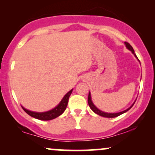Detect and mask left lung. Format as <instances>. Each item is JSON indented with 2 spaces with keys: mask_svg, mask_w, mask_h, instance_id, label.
Instances as JSON below:
<instances>
[{
  "mask_svg": "<svg viewBox=\"0 0 155 155\" xmlns=\"http://www.w3.org/2000/svg\"><path fill=\"white\" fill-rule=\"evenodd\" d=\"M124 44H125L126 47H127V49H129V50H130L131 51H132L133 54H134L135 57H136V58H137V59H138V58H137L136 54H135L134 49H133V48L132 47V46H131L130 44L129 43H127V42H124ZM87 101H88V104H89V106H90V108H91V109L92 110V111H93L94 112H95V114H97L100 115V116H101V117H107V118H114V117H117L120 116V115H121V114H122L125 113L126 111H128V110H130V109L131 108L133 107V105H134L135 102H136V101H135V102L133 103V104L132 105V106H130V107L127 108V109L124 110V111H123L118 112V113H106V112H104V111H101V110H99L98 108H97V107H96V106H95V105L93 104V103H92V100H91V94H90V92H89L88 100H87Z\"/></svg>",
  "mask_w": 155,
  "mask_h": 155,
  "instance_id": "8db88e82",
  "label": "left lung"
}]
</instances>
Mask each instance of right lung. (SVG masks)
<instances>
[{"instance_id":"1","label":"right lung","mask_w":155,"mask_h":155,"mask_svg":"<svg viewBox=\"0 0 155 155\" xmlns=\"http://www.w3.org/2000/svg\"><path fill=\"white\" fill-rule=\"evenodd\" d=\"M72 91L73 90H70V91L68 92L66 95L64 96L63 98L62 99V101H60V104H58L56 107L53 108V109L50 110V111H48L46 112H35L29 111V110L26 109V108L22 107V108L28 114H29L30 116H31L32 117H34L35 119L44 121L53 120V119H55L56 117H59L60 115H61L65 111V108L67 107L69 97H70Z\"/></svg>"}]
</instances>
